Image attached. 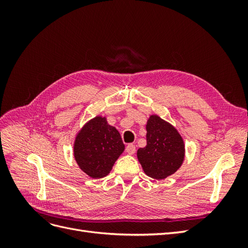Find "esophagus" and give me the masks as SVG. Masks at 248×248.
I'll list each match as a JSON object with an SVG mask.
<instances>
[{"mask_svg": "<svg viewBox=\"0 0 248 248\" xmlns=\"http://www.w3.org/2000/svg\"><path fill=\"white\" fill-rule=\"evenodd\" d=\"M126 152L128 154H134L136 153V146L133 144H128L126 146Z\"/></svg>", "mask_w": 248, "mask_h": 248, "instance_id": "obj_1", "label": "esophagus"}]
</instances>
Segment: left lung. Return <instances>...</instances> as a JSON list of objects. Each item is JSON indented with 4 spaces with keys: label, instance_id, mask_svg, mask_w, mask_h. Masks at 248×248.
<instances>
[{
    "label": "left lung",
    "instance_id": "8db88e82",
    "mask_svg": "<svg viewBox=\"0 0 248 248\" xmlns=\"http://www.w3.org/2000/svg\"><path fill=\"white\" fill-rule=\"evenodd\" d=\"M147 146L138 150L146 175L162 180L174 174L184 160V141L170 123L153 115L147 122Z\"/></svg>",
    "mask_w": 248,
    "mask_h": 248
}]
</instances>
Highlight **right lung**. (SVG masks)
<instances>
[{
  "mask_svg": "<svg viewBox=\"0 0 248 248\" xmlns=\"http://www.w3.org/2000/svg\"><path fill=\"white\" fill-rule=\"evenodd\" d=\"M125 146L119 131L108 124L107 119L96 117L89 121L74 141V158L90 177L103 178L111 170Z\"/></svg>",
  "mask_w": 248,
  "mask_h": 248,
  "instance_id": "right-lung-1",
  "label": "right lung"
}]
</instances>
